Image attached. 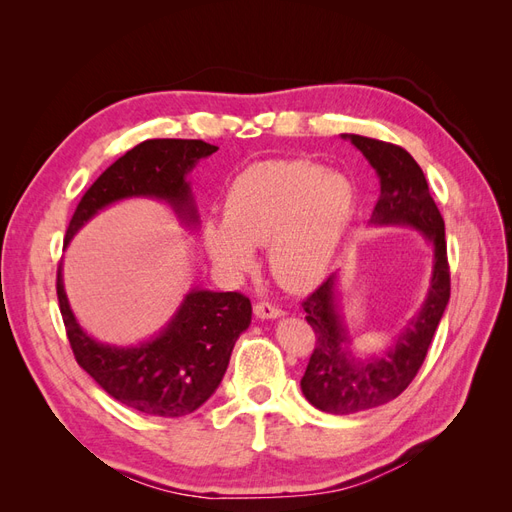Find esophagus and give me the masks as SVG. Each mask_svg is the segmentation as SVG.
<instances>
[{
  "instance_id": "34e87169",
  "label": "esophagus",
  "mask_w": 512,
  "mask_h": 512,
  "mask_svg": "<svg viewBox=\"0 0 512 512\" xmlns=\"http://www.w3.org/2000/svg\"><path fill=\"white\" fill-rule=\"evenodd\" d=\"M254 314H256V318H262V320H275V318L284 316L280 307H275V305L265 303V301H260V303L254 305Z\"/></svg>"
}]
</instances>
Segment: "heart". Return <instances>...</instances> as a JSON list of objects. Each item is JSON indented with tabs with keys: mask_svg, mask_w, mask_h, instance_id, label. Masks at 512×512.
I'll list each match as a JSON object with an SVG mask.
<instances>
[{
	"mask_svg": "<svg viewBox=\"0 0 512 512\" xmlns=\"http://www.w3.org/2000/svg\"><path fill=\"white\" fill-rule=\"evenodd\" d=\"M356 192L339 170L303 160L247 166L230 183L226 220H207L203 243L215 265L243 277L269 245L273 275L290 290L316 286L342 250Z\"/></svg>",
	"mask_w": 512,
	"mask_h": 512,
	"instance_id": "1",
	"label": "heart"
}]
</instances>
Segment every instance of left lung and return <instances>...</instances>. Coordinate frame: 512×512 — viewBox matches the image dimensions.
<instances>
[{"label": "left lung", "instance_id": "8db88e82", "mask_svg": "<svg viewBox=\"0 0 512 512\" xmlns=\"http://www.w3.org/2000/svg\"><path fill=\"white\" fill-rule=\"evenodd\" d=\"M359 149L380 181V198L369 224L418 230L431 247V275L425 301L378 354H356L342 312L339 271L303 301L316 348L301 378L309 404L329 414H354L389 404L408 389L451 299L444 220L429 194L421 166L406 149L359 134H342Z\"/></svg>", "mask_w": 512, "mask_h": 512}]
</instances>
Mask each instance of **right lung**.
Returning <instances> with one entry per match:
<instances>
[{
    "label": "right lung",
    "mask_w": 512,
    "mask_h": 512,
    "mask_svg": "<svg viewBox=\"0 0 512 512\" xmlns=\"http://www.w3.org/2000/svg\"><path fill=\"white\" fill-rule=\"evenodd\" d=\"M218 151L205 141L153 138L108 166L76 207L66 247L89 220L121 200L153 198L168 205L183 228H198L188 175ZM57 299L72 352L87 374L119 404L175 418L198 410L218 389L232 348L252 322V303L239 292L190 288L164 327L138 344L117 346L91 337L76 320L57 269Z\"/></svg>",
    "instance_id": "right-lung-1"
}]
</instances>
